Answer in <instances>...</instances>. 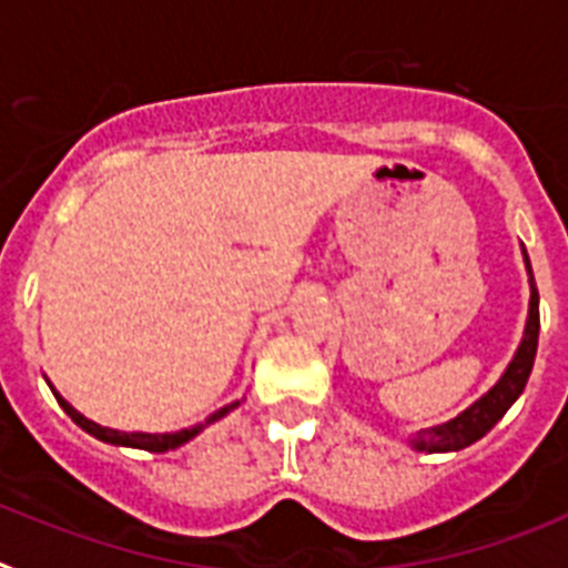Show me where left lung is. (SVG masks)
Segmentation results:
<instances>
[{
  "mask_svg": "<svg viewBox=\"0 0 568 568\" xmlns=\"http://www.w3.org/2000/svg\"><path fill=\"white\" fill-rule=\"evenodd\" d=\"M523 254H526V251H523ZM526 268H529V283H531L529 323H526V337H523L520 348H517L515 359L509 363L506 374H503L500 383H497L486 397H480L475 406L466 408L463 414H457L455 420L443 423V426L426 428V432H420L417 437H412L414 448H420V452H457V448L471 446L475 440H480L483 434L495 428V423L500 420L503 414L509 412L511 403L523 394L526 379H529L531 374V366H535L537 332H540L537 285H535V277H531L529 256H526Z\"/></svg>",
  "mask_w": 568,
  "mask_h": 568,
  "instance_id": "obj_1",
  "label": "left lung"
}]
</instances>
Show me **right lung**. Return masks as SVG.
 Wrapping results in <instances>:
<instances>
[{
    "label": "right lung",
    "instance_id": "1",
    "mask_svg": "<svg viewBox=\"0 0 568 568\" xmlns=\"http://www.w3.org/2000/svg\"><path fill=\"white\" fill-rule=\"evenodd\" d=\"M57 400H59V397H57ZM59 406L65 408V414H68V417H71L73 423H77L79 428H85L88 434H93V437H100V440H105V443H113V446L145 448V452H171V448L182 446V443H189L191 437H196V434H200L202 428H209L211 423H216V420H220V417H225V414H229L231 408L240 406V403H231V406H225V408H220V412H216V414H211L209 420L200 423V426L182 428V432H176V434H140V432L128 434V432H113V428L97 426V423H91V420H88V417H82V414H79V412H73V408L68 406L65 400H59Z\"/></svg>",
    "mask_w": 568,
    "mask_h": 568
}]
</instances>
